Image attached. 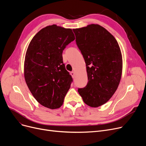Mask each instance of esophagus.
<instances>
[{"label":"esophagus","instance_id":"esophagus-1","mask_svg":"<svg viewBox=\"0 0 146 146\" xmlns=\"http://www.w3.org/2000/svg\"><path fill=\"white\" fill-rule=\"evenodd\" d=\"M70 74H71V75H72V76L73 78H74V76H75V72H74V71L72 72Z\"/></svg>","mask_w":146,"mask_h":146}]
</instances>
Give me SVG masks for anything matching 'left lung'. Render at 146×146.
<instances>
[{"label":"left lung","instance_id":"left-lung-1","mask_svg":"<svg viewBox=\"0 0 146 146\" xmlns=\"http://www.w3.org/2000/svg\"><path fill=\"white\" fill-rule=\"evenodd\" d=\"M84 58L88 82L78 90L84 102L91 107L106 103L115 94L122 73V56L119 44L99 24L73 29Z\"/></svg>","mask_w":146,"mask_h":146}]
</instances>
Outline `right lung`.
Here are the masks:
<instances>
[{
    "mask_svg": "<svg viewBox=\"0 0 146 146\" xmlns=\"http://www.w3.org/2000/svg\"><path fill=\"white\" fill-rule=\"evenodd\" d=\"M74 39L71 29L53 24L37 33L27 48L25 80L37 102L48 109L60 108L70 88L73 80L63 64L62 53Z\"/></svg>",
    "mask_w": 146,
    "mask_h": 146,
    "instance_id": "right-lung-1",
    "label": "right lung"
}]
</instances>
